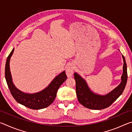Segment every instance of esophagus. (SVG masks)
<instances>
[{
    "label": "esophagus",
    "instance_id": "34e87169",
    "mask_svg": "<svg viewBox=\"0 0 132 132\" xmlns=\"http://www.w3.org/2000/svg\"><path fill=\"white\" fill-rule=\"evenodd\" d=\"M73 70H74V66L72 63H69L67 66L66 68V74L69 77H71L73 73Z\"/></svg>",
    "mask_w": 132,
    "mask_h": 132
}]
</instances>
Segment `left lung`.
I'll return each mask as SVG.
<instances>
[{"mask_svg":"<svg viewBox=\"0 0 132 132\" xmlns=\"http://www.w3.org/2000/svg\"><path fill=\"white\" fill-rule=\"evenodd\" d=\"M122 57L123 60V74L121 76V82L117 87L106 95H101L93 93L88 87L86 80L77 73H75L76 91L78 100L80 104L86 108L99 110L108 108L117 100L123 91L128 80L126 61L123 55H122Z\"/></svg>","mask_w":132,"mask_h":132,"instance_id":"obj_1","label":"left lung"}]
</instances>
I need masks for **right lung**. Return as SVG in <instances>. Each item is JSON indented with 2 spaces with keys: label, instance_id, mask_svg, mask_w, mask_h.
Wrapping results in <instances>:
<instances>
[{
  "label": "right lung",
  "instance_id": "add662e5",
  "mask_svg": "<svg viewBox=\"0 0 132 132\" xmlns=\"http://www.w3.org/2000/svg\"><path fill=\"white\" fill-rule=\"evenodd\" d=\"M14 50L13 49L8 56L5 66L6 80L13 98L19 104L32 109H41L50 106L56 97L58 89L67 79L65 71L57 76L47 87L41 91L34 94L24 93L15 87L12 81L9 63Z\"/></svg>",
  "mask_w": 132,
  "mask_h": 132
}]
</instances>
